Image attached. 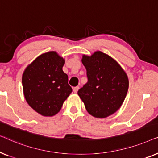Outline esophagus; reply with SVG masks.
<instances>
[{
  "label": "esophagus",
  "mask_w": 158,
  "mask_h": 158,
  "mask_svg": "<svg viewBox=\"0 0 158 158\" xmlns=\"http://www.w3.org/2000/svg\"><path fill=\"white\" fill-rule=\"evenodd\" d=\"M79 90L78 86H76V87L73 88V92L75 93V94H76V93L77 92V90Z\"/></svg>",
  "instance_id": "1"
}]
</instances>
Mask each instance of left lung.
<instances>
[{"label": "left lung", "instance_id": "left-lung-1", "mask_svg": "<svg viewBox=\"0 0 158 158\" xmlns=\"http://www.w3.org/2000/svg\"><path fill=\"white\" fill-rule=\"evenodd\" d=\"M82 63L88 82L77 94L87 111L96 118H106L122 106L129 88L127 73L114 58L101 51L83 55Z\"/></svg>", "mask_w": 158, "mask_h": 158}]
</instances>
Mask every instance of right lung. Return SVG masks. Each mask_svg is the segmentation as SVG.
<instances>
[{
  "label": "right lung",
  "mask_w": 158,
  "mask_h": 158,
  "mask_svg": "<svg viewBox=\"0 0 158 158\" xmlns=\"http://www.w3.org/2000/svg\"><path fill=\"white\" fill-rule=\"evenodd\" d=\"M65 60L57 52L43 53L30 63L22 75L25 99L34 111L53 116L72 93L68 76L62 70Z\"/></svg>",
  "instance_id": "add662e5"
}]
</instances>
